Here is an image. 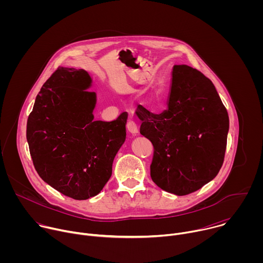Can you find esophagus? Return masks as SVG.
Instances as JSON below:
<instances>
[{
    "instance_id": "1",
    "label": "esophagus",
    "mask_w": 263,
    "mask_h": 263,
    "mask_svg": "<svg viewBox=\"0 0 263 263\" xmlns=\"http://www.w3.org/2000/svg\"><path fill=\"white\" fill-rule=\"evenodd\" d=\"M127 129H128L129 133H131L132 135H136L138 133V127H137L136 123L133 121H129L127 123Z\"/></svg>"
}]
</instances>
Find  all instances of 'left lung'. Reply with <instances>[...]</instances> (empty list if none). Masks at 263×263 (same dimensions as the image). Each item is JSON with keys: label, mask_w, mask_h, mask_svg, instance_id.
Wrapping results in <instances>:
<instances>
[{"label": "left lung", "mask_w": 263, "mask_h": 263, "mask_svg": "<svg viewBox=\"0 0 263 263\" xmlns=\"http://www.w3.org/2000/svg\"><path fill=\"white\" fill-rule=\"evenodd\" d=\"M140 134L151 140V178L161 190L190 195L219 172L229 117L214 85L196 68L174 65L167 109L155 115L138 106Z\"/></svg>", "instance_id": "obj_1"}]
</instances>
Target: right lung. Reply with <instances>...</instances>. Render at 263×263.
<instances>
[{
	"mask_svg": "<svg viewBox=\"0 0 263 263\" xmlns=\"http://www.w3.org/2000/svg\"><path fill=\"white\" fill-rule=\"evenodd\" d=\"M84 69L59 66L37 95L27 122V140L40 177L74 200L97 196L112 174L126 139L128 114L93 121L95 91Z\"/></svg>",
	"mask_w": 263,
	"mask_h": 263,
	"instance_id": "add662e5",
	"label": "right lung"
}]
</instances>
